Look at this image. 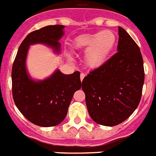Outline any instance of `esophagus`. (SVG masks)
Wrapping results in <instances>:
<instances>
[{"mask_svg":"<svg viewBox=\"0 0 156 156\" xmlns=\"http://www.w3.org/2000/svg\"><path fill=\"white\" fill-rule=\"evenodd\" d=\"M84 77H85V74L83 73H80V80H81V81H82L83 80V78H84Z\"/></svg>","mask_w":156,"mask_h":156,"instance_id":"obj_1","label":"esophagus"}]
</instances>
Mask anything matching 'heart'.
<instances>
[{
  "mask_svg": "<svg viewBox=\"0 0 156 156\" xmlns=\"http://www.w3.org/2000/svg\"><path fill=\"white\" fill-rule=\"evenodd\" d=\"M116 41L115 34L110 30H103L93 34H83L73 41L76 50L86 51L85 62L90 68L102 66L113 50Z\"/></svg>",
  "mask_w": 156,
  "mask_h": 156,
  "instance_id": "b5f03b06",
  "label": "heart"
}]
</instances>
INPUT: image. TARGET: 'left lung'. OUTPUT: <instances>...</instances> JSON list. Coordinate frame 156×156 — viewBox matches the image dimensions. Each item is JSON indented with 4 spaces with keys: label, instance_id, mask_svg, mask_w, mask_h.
<instances>
[{
    "label": "left lung",
    "instance_id": "8db88e82",
    "mask_svg": "<svg viewBox=\"0 0 156 156\" xmlns=\"http://www.w3.org/2000/svg\"><path fill=\"white\" fill-rule=\"evenodd\" d=\"M117 51L82 82L89 115L103 126H116L126 120L137 108L142 94V55L138 45L122 27H119Z\"/></svg>",
    "mask_w": 156,
    "mask_h": 156
}]
</instances>
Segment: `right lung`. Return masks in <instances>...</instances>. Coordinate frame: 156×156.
I'll return each instance as SVG.
<instances>
[{
    "label": "right lung",
    "instance_id": "right-lung-1",
    "mask_svg": "<svg viewBox=\"0 0 156 156\" xmlns=\"http://www.w3.org/2000/svg\"><path fill=\"white\" fill-rule=\"evenodd\" d=\"M64 27L48 26L31 32L19 46L12 66V96L16 107L32 123L44 127L56 126L64 120L74 93L81 87L80 73L64 75L58 69L50 78L36 82L28 76L26 58L29 46L37 43L58 51V41Z\"/></svg>",
    "mask_w": 156,
    "mask_h": 156
}]
</instances>
